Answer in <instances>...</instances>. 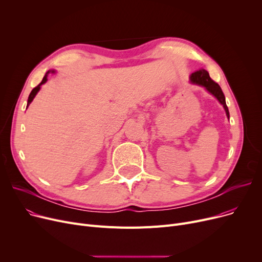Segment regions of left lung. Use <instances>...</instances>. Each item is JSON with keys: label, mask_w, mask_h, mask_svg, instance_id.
<instances>
[{"label": "left lung", "mask_w": 262, "mask_h": 262, "mask_svg": "<svg viewBox=\"0 0 262 262\" xmlns=\"http://www.w3.org/2000/svg\"><path fill=\"white\" fill-rule=\"evenodd\" d=\"M190 79H191L192 82H194V84H198V85H201V86L205 87L211 94H213L215 98L219 100V102L223 105L225 112H226V116L229 118V112H228V108H227V105H226V102H225L224 93H223L221 87H220L214 80H212L210 78L209 73L207 71L204 70V69H201V70H199L194 73H192L191 76H190Z\"/></svg>", "instance_id": "1"}]
</instances>
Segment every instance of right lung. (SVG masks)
Segmentation results:
<instances>
[{
	"mask_svg": "<svg viewBox=\"0 0 262 262\" xmlns=\"http://www.w3.org/2000/svg\"><path fill=\"white\" fill-rule=\"evenodd\" d=\"M51 71H48L47 73H46V75H45V77H43V79L42 80H41V82H40V84L37 86V87H35L33 90H32V92L30 93V96H29V101H27V106H29L31 103H32V101L34 100V98H35V96H36V94H37V92L40 90V86L41 85H42V84H45V82L48 80V74L50 73Z\"/></svg>",
	"mask_w": 262,
	"mask_h": 262,
	"instance_id": "add662e5",
	"label": "right lung"
}]
</instances>
